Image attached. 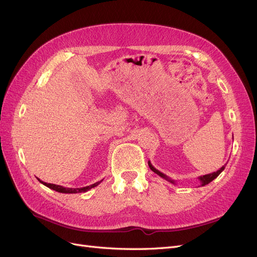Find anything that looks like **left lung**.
<instances>
[{
	"mask_svg": "<svg viewBox=\"0 0 257 257\" xmlns=\"http://www.w3.org/2000/svg\"><path fill=\"white\" fill-rule=\"evenodd\" d=\"M148 165H149L150 169L152 170L153 173H155L157 175H159V176H160V177H162V178H164L165 180H167L168 182L173 183V184H176V181H175V180H173V179H170L169 177H167L165 174L161 173L160 170H158L157 168H155V167L151 164V162H150V161H148ZM224 168H225V166H222L219 170H216V172H214V173H212V174H208V175H205V176H200V177H198V180H199V182H200V185H201V186H204V185H206V184H208V183L211 182L212 180H214V179H215L217 176H219V175L223 172Z\"/></svg>",
	"mask_w": 257,
	"mask_h": 257,
	"instance_id": "1",
	"label": "left lung"
}]
</instances>
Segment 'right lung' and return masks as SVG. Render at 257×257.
Returning a JSON list of instances; mask_svg holds the SVG:
<instances>
[{"label": "right lung", "instance_id": "obj_1", "mask_svg": "<svg viewBox=\"0 0 257 257\" xmlns=\"http://www.w3.org/2000/svg\"><path fill=\"white\" fill-rule=\"evenodd\" d=\"M37 180L40 181L41 183H43L44 185L47 186V188H49V189L53 190V191L59 192V193H65V194L84 193V192H87V191L91 190L92 188H95V186H97V185H98L100 182L103 181V180H100V181H98V182H95V183H93V184H91V185H88V186H83V188H77V189H73V188H64V186H62V185H57V184H52V183H47V182H44V181H42V180H41V179H38V178H37Z\"/></svg>", "mask_w": 257, "mask_h": 257}]
</instances>
